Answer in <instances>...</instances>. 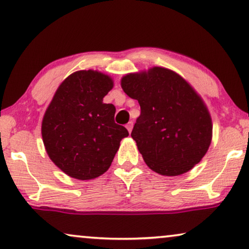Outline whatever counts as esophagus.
Masks as SVG:
<instances>
[{
  "label": "esophagus",
  "instance_id": "obj_1",
  "mask_svg": "<svg viewBox=\"0 0 249 249\" xmlns=\"http://www.w3.org/2000/svg\"><path fill=\"white\" fill-rule=\"evenodd\" d=\"M132 127H133V122L132 121H129L127 124H125V128L128 129V131H129V133L131 132V130H132Z\"/></svg>",
  "mask_w": 249,
  "mask_h": 249
}]
</instances>
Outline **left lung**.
Listing matches in <instances>:
<instances>
[{"label":"left lung","mask_w":249,"mask_h":249,"mask_svg":"<svg viewBox=\"0 0 249 249\" xmlns=\"http://www.w3.org/2000/svg\"><path fill=\"white\" fill-rule=\"evenodd\" d=\"M121 86L140 106L131 137L153 171L181 175L202 160L211 142V118L189 83L174 71L154 67L127 75Z\"/></svg>","instance_id":"obj_1"}]
</instances>
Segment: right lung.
Segmentation results:
<instances>
[{
    "mask_svg": "<svg viewBox=\"0 0 249 249\" xmlns=\"http://www.w3.org/2000/svg\"><path fill=\"white\" fill-rule=\"evenodd\" d=\"M112 86V80L99 71H76L60 84L46 111L41 133L47 154L71 178L102 175L121 139L129 136L114 122L116 107L103 103Z\"/></svg>",
    "mask_w": 249,
    "mask_h": 249,
    "instance_id": "obj_1",
    "label": "right lung"
}]
</instances>
